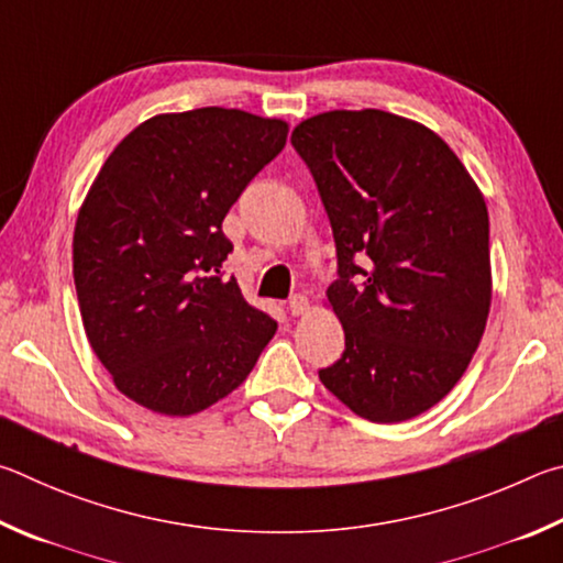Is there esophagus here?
I'll use <instances>...</instances> for the list:
<instances>
[{
    "mask_svg": "<svg viewBox=\"0 0 563 563\" xmlns=\"http://www.w3.org/2000/svg\"><path fill=\"white\" fill-rule=\"evenodd\" d=\"M287 309H289L291 317H301V313L309 311V299L303 297V294H294V297L287 303Z\"/></svg>",
    "mask_w": 563,
    "mask_h": 563,
    "instance_id": "1",
    "label": "esophagus"
}]
</instances>
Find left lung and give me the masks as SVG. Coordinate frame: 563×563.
<instances>
[{"mask_svg":"<svg viewBox=\"0 0 563 563\" xmlns=\"http://www.w3.org/2000/svg\"><path fill=\"white\" fill-rule=\"evenodd\" d=\"M291 145L336 242L327 297L346 351L319 378L371 422L416 418L455 388L485 333L482 192L440 135L376 108L313 115Z\"/></svg>","mask_w":563,"mask_h":563,"instance_id":"1","label":"left lung"}]
</instances>
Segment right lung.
I'll return each instance as SVG.
<instances>
[{
    "mask_svg": "<svg viewBox=\"0 0 563 563\" xmlns=\"http://www.w3.org/2000/svg\"><path fill=\"white\" fill-rule=\"evenodd\" d=\"M289 128L236 108L155 115L108 155L78 212L74 282L86 336L118 390L192 416L250 376L276 321L222 262V220Z\"/></svg>",
    "mask_w": 563,
    "mask_h": 563,
    "instance_id": "right-lung-1",
    "label": "right lung"
}]
</instances>
